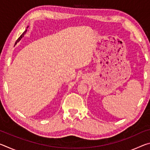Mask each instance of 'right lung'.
<instances>
[{"instance_id": "add662e5", "label": "right lung", "mask_w": 150, "mask_h": 150, "mask_svg": "<svg viewBox=\"0 0 150 150\" xmlns=\"http://www.w3.org/2000/svg\"><path fill=\"white\" fill-rule=\"evenodd\" d=\"M28 27L26 28L28 29ZM27 29H26V30H25V31L23 32V34H22L21 35H20V36L18 38V40H16V43H15V44H17V43L18 42H20V40H21L22 38H23L24 37V34H26V32H27Z\"/></svg>"}]
</instances>
